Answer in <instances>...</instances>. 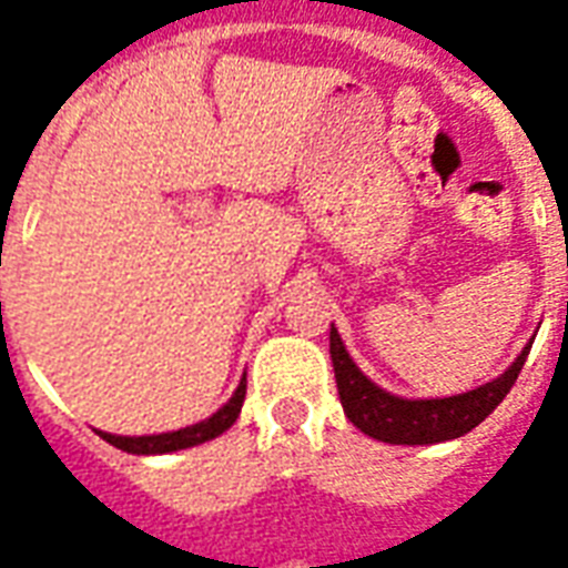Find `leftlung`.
Masks as SVG:
<instances>
[{"label":"left lung","instance_id":"left-lung-1","mask_svg":"<svg viewBox=\"0 0 568 568\" xmlns=\"http://www.w3.org/2000/svg\"><path fill=\"white\" fill-rule=\"evenodd\" d=\"M328 341H332L334 377H337L344 414L365 435L386 440V444H438V440L459 438L465 432H471L501 405L505 395L511 393L514 381L529 356V346H526L511 368L480 389L450 395V398L410 402V398H398V395L383 393L381 386H374L349 358L334 325Z\"/></svg>","mask_w":568,"mask_h":568}]
</instances>
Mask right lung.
I'll list each match as a JSON object with an SVG mask.
<instances>
[{
	"mask_svg": "<svg viewBox=\"0 0 568 568\" xmlns=\"http://www.w3.org/2000/svg\"><path fill=\"white\" fill-rule=\"evenodd\" d=\"M243 398H246V377L240 381L236 393L231 395V402L215 410L210 419H203L197 426L179 428V432H166V435H145V438H115L109 432H100L109 444H115L118 450L140 453V456H149V453H173L185 450V447H194V444H203V440L219 438L222 432L234 426L236 417H240V407H243Z\"/></svg>",
	"mask_w": 568,
	"mask_h": 568,
	"instance_id": "add662e5",
	"label": "right lung"
}]
</instances>
